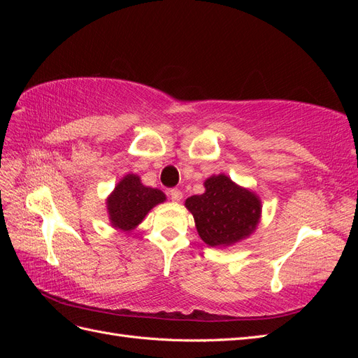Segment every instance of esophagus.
I'll list each match as a JSON object with an SVG mask.
<instances>
[{
	"label": "esophagus",
	"instance_id": "1",
	"mask_svg": "<svg viewBox=\"0 0 358 358\" xmlns=\"http://www.w3.org/2000/svg\"><path fill=\"white\" fill-rule=\"evenodd\" d=\"M169 196L173 201H180L182 200V192L179 189H170Z\"/></svg>",
	"mask_w": 358,
	"mask_h": 358
}]
</instances>
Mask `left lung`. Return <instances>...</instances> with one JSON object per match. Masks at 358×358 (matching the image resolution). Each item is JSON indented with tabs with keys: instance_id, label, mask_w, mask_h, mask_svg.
<instances>
[{
	"instance_id": "8db88e82",
	"label": "left lung",
	"mask_w": 358,
	"mask_h": 358,
	"mask_svg": "<svg viewBox=\"0 0 358 358\" xmlns=\"http://www.w3.org/2000/svg\"><path fill=\"white\" fill-rule=\"evenodd\" d=\"M204 188L201 196L185 201L204 243L212 248L230 246L252 234L262 216V201L257 194L225 175L206 179Z\"/></svg>"
}]
</instances>
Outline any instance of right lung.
<instances>
[{"mask_svg":"<svg viewBox=\"0 0 358 358\" xmlns=\"http://www.w3.org/2000/svg\"><path fill=\"white\" fill-rule=\"evenodd\" d=\"M162 201H166L164 192L145 187L140 178L131 173L117 182L106 203L115 229L131 231L143 221L150 209Z\"/></svg>","mask_w":358,"mask_h":358,"instance_id":"obj_1","label":"right lung"}]
</instances>
